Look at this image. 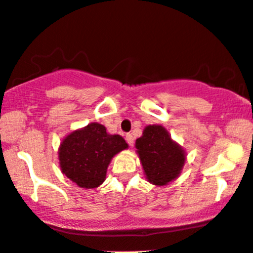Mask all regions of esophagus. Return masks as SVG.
<instances>
[{"instance_id":"obj_1","label":"esophagus","mask_w":253,"mask_h":253,"mask_svg":"<svg viewBox=\"0 0 253 253\" xmlns=\"http://www.w3.org/2000/svg\"><path fill=\"white\" fill-rule=\"evenodd\" d=\"M126 141H127V143H128L129 146H133L134 145V137H133V135L132 134H127L126 135Z\"/></svg>"}]
</instances>
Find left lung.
<instances>
[{"label": "left lung", "mask_w": 253, "mask_h": 253, "mask_svg": "<svg viewBox=\"0 0 253 253\" xmlns=\"http://www.w3.org/2000/svg\"><path fill=\"white\" fill-rule=\"evenodd\" d=\"M146 177L150 183L165 185L178 176L185 161L184 150L160 125H149L135 142Z\"/></svg>", "instance_id": "1"}]
</instances>
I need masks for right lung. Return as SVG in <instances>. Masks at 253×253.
Instances as JSON below:
<instances>
[{
    "label": "right lung",
    "mask_w": 253,
    "mask_h": 253,
    "mask_svg": "<svg viewBox=\"0 0 253 253\" xmlns=\"http://www.w3.org/2000/svg\"><path fill=\"white\" fill-rule=\"evenodd\" d=\"M127 147L123 137L108 134L103 125L89 124L72 132L60 143V168L81 188H97L105 181L112 158Z\"/></svg>",
    "instance_id": "add662e5"
}]
</instances>
